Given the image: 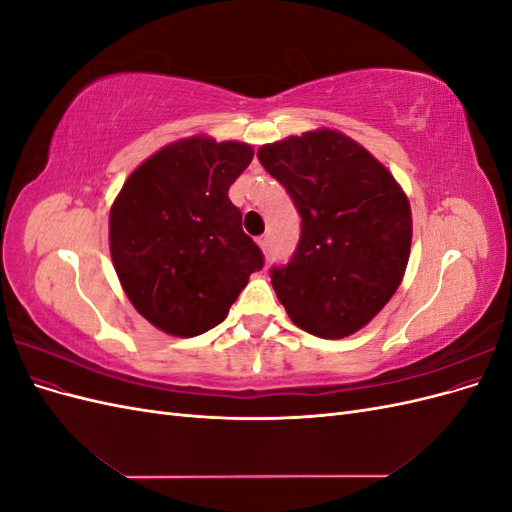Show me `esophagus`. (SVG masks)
<instances>
[{
    "mask_svg": "<svg viewBox=\"0 0 512 512\" xmlns=\"http://www.w3.org/2000/svg\"><path fill=\"white\" fill-rule=\"evenodd\" d=\"M258 245H260V250L267 254V252H269V245H271L269 235H262V237H258Z\"/></svg>",
    "mask_w": 512,
    "mask_h": 512,
    "instance_id": "34e87169",
    "label": "esophagus"
}]
</instances>
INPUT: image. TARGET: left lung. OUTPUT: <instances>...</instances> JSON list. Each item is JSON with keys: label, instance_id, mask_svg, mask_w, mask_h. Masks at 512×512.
Returning <instances> with one entry per match:
<instances>
[{"label": "left lung", "instance_id": "8db88e82", "mask_svg": "<svg viewBox=\"0 0 512 512\" xmlns=\"http://www.w3.org/2000/svg\"><path fill=\"white\" fill-rule=\"evenodd\" d=\"M258 160L301 215L290 260L269 271L277 299L307 333L352 335L404 277L412 241L406 194L369 151L333 130L265 145Z\"/></svg>", "mask_w": 512, "mask_h": 512}]
</instances>
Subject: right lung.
<instances>
[{
    "mask_svg": "<svg viewBox=\"0 0 512 512\" xmlns=\"http://www.w3.org/2000/svg\"><path fill=\"white\" fill-rule=\"evenodd\" d=\"M241 143L188 138L123 183L111 209V256L128 299L153 327L194 337L226 318L265 256L241 228L228 188L250 166Z\"/></svg>",
    "mask_w": 512,
    "mask_h": 512,
    "instance_id": "1",
    "label": "right lung"
}]
</instances>
